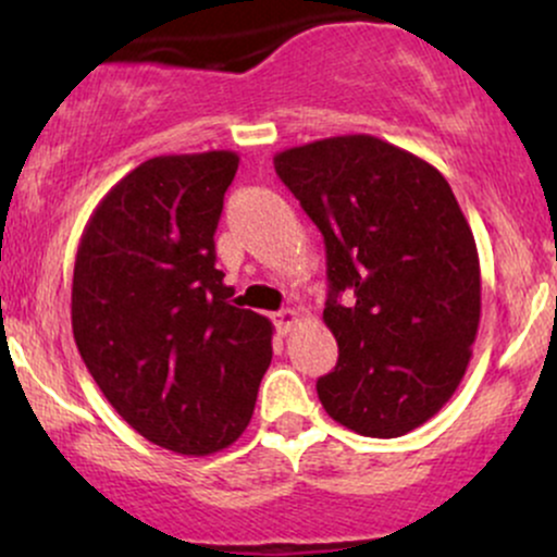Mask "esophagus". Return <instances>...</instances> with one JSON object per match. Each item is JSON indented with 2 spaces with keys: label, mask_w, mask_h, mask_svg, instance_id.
Listing matches in <instances>:
<instances>
[{
  "label": "esophagus",
  "mask_w": 557,
  "mask_h": 557,
  "mask_svg": "<svg viewBox=\"0 0 557 557\" xmlns=\"http://www.w3.org/2000/svg\"><path fill=\"white\" fill-rule=\"evenodd\" d=\"M298 319H300V311L283 309V311H277V314H274V327H277L280 335H287V332L296 327Z\"/></svg>",
  "instance_id": "esophagus-1"
}]
</instances>
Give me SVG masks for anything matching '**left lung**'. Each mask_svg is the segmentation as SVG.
I'll return each instance as SVG.
<instances>
[{
	"instance_id": "8db88e82",
	"label": "left lung",
	"mask_w": 557,
	"mask_h": 557,
	"mask_svg": "<svg viewBox=\"0 0 557 557\" xmlns=\"http://www.w3.org/2000/svg\"><path fill=\"white\" fill-rule=\"evenodd\" d=\"M274 170L327 248L324 324L341 356L317 382L324 411L363 437L417 430L461 385L482 314L474 233L450 185L363 133L293 146Z\"/></svg>"
}]
</instances>
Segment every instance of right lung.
<instances>
[{
    "mask_svg": "<svg viewBox=\"0 0 557 557\" xmlns=\"http://www.w3.org/2000/svg\"><path fill=\"white\" fill-rule=\"evenodd\" d=\"M235 151L146 159L99 201L73 272V335L104 398L149 443L209 456L240 437L272 322L214 267Z\"/></svg>",
    "mask_w": 557,
    "mask_h": 557,
    "instance_id": "add662e5",
    "label": "right lung"
}]
</instances>
